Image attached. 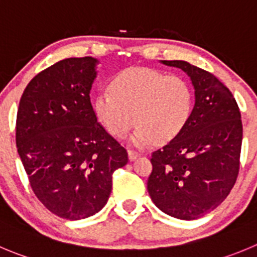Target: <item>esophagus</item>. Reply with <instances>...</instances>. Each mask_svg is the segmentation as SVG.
<instances>
[{
    "label": "esophagus",
    "instance_id": "34e87169",
    "mask_svg": "<svg viewBox=\"0 0 257 257\" xmlns=\"http://www.w3.org/2000/svg\"><path fill=\"white\" fill-rule=\"evenodd\" d=\"M127 153H128V159H130L131 161L136 160V159L139 158V155H140V154H139L138 151H135V150H128Z\"/></svg>",
    "mask_w": 257,
    "mask_h": 257
}]
</instances>
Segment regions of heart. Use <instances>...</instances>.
Returning <instances> with one entry per match:
<instances>
[{"mask_svg":"<svg viewBox=\"0 0 257 257\" xmlns=\"http://www.w3.org/2000/svg\"><path fill=\"white\" fill-rule=\"evenodd\" d=\"M93 109L102 126L117 139L138 124L133 141L146 146L177 138L192 112V93L183 78L151 68H130L118 73L109 90L97 93Z\"/></svg>","mask_w":257,"mask_h":257,"instance_id":"1","label":"heart"}]
</instances>
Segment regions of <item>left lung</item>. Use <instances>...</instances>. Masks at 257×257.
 <instances>
[{"label":"left lung","instance_id":"obj_1","mask_svg":"<svg viewBox=\"0 0 257 257\" xmlns=\"http://www.w3.org/2000/svg\"><path fill=\"white\" fill-rule=\"evenodd\" d=\"M161 63L187 73L195 102L182 133L151 154L148 190L160 211L190 221L217 208L236 183L241 113L228 88L212 73L183 60Z\"/></svg>","mask_w":257,"mask_h":257}]
</instances>
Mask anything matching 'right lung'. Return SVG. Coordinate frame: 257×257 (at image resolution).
I'll return each mask as SVG.
<instances>
[{
    "mask_svg": "<svg viewBox=\"0 0 257 257\" xmlns=\"http://www.w3.org/2000/svg\"><path fill=\"white\" fill-rule=\"evenodd\" d=\"M98 60H60L30 80L16 118V146L29 182L41 203L77 221L106 206L112 174L128 161L97 121L89 92Z\"/></svg>",
    "mask_w": 257,
    "mask_h": 257,
    "instance_id": "add662e5",
    "label": "right lung"
}]
</instances>
